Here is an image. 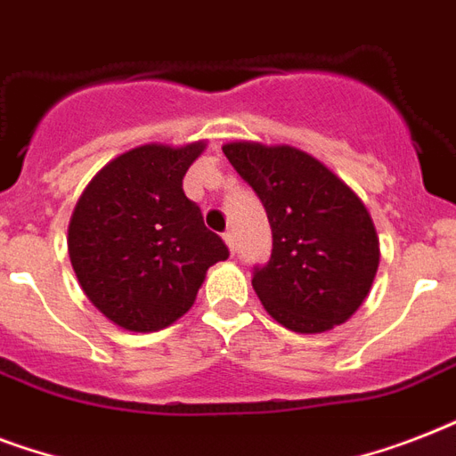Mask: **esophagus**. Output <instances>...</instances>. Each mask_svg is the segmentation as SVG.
Segmentation results:
<instances>
[{
	"instance_id": "obj_1",
	"label": "esophagus",
	"mask_w": 456,
	"mask_h": 456,
	"mask_svg": "<svg viewBox=\"0 0 456 456\" xmlns=\"http://www.w3.org/2000/svg\"><path fill=\"white\" fill-rule=\"evenodd\" d=\"M222 239H224V243H227L229 253L234 256V253H236V239H234V234H232V232H227V234L222 236Z\"/></svg>"
}]
</instances>
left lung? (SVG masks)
Segmentation results:
<instances>
[{"label":"left lung","instance_id":"8db88e82","mask_svg":"<svg viewBox=\"0 0 456 456\" xmlns=\"http://www.w3.org/2000/svg\"><path fill=\"white\" fill-rule=\"evenodd\" d=\"M222 151L270 220V263L253 274L265 310L296 333L347 322L371 291L381 257L360 196L296 146L229 142Z\"/></svg>","mask_w":456,"mask_h":456}]
</instances>
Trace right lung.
I'll return each mask as SVG.
<instances>
[{"instance_id":"obj_1","label":"right lung","mask_w":456,"mask_h":456,"mask_svg":"<svg viewBox=\"0 0 456 456\" xmlns=\"http://www.w3.org/2000/svg\"><path fill=\"white\" fill-rule=\"evenodd\" d=\"M206 142L144 144L96 172L68 224V256L82 291L125 331L177 322L196 300L208 267L227 260L182 179Z\"/></svg>"}]
</instances>
